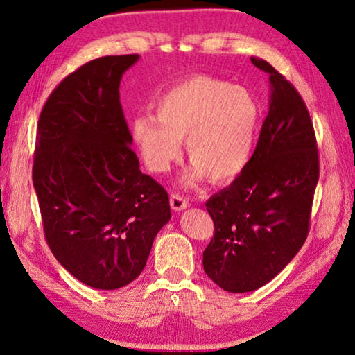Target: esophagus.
Wrapping results in <instances>:
<instances>
[{
    "mask_svg": "<svg viewBox=\"0 0 355 355\" xmlns=\"http://www.w3.org/2000/svg\"><path fill=\"white\" fill-rule=\"evenodd\" d=\"M188 207H189L188 199H184V197L178 196V194L171 196V208L173 209V211H182V209H186Z\"/></svg>",
    "mask_w": 355,
    "mask_h": 355,
    "instance_id": "esophagus-1",
    "label": "esophagus"
}]
</instances>
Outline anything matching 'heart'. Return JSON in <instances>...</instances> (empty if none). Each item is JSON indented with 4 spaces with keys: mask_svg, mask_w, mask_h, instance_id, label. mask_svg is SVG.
Returning a JSON list of instances; mask_svg holds the SVG:
<instances>
[{
    "mask_svg": "<svg viewBox=\"0 0 355 355\" xmlns=\"http://www.w3.org/2000/svg\"><path fill=\"white\" fill-rule=\"evenodd\" d=\"M153 114L131 122V139L144 166L164 173L182 153L192 161L184 182L207 175L227 182L241 173L254 155L261 125V105L248 87L209 75H194L173 84L155 101Z\"/></svg>",
    "mask_w": 355,
    "mask_h": 355,
    "instance_id": "obj_1",
    "label": "heart"
}]
</instances>
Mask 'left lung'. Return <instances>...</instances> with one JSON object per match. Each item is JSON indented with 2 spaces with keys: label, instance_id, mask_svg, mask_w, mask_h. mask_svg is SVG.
Segmentation results:
<instances>
[{
  "label": "left lung",
  "instance_id": "left-lung-1",
  "mask_svg": "<svg viewBox=\"0 0 355 355\" xmlns=\"http://www.w3.org/2000/svg\"><path fill=\"white\" fill-rule=\"evenodd\" d=\"M269 111L255 152L233 183L209 197L214 236L203 269L228 293L255 291L271 282L302 248L320 178L316 137L307 106L271 64Z\"/></svg>",
  "mask_w": 355,
  "mask_h": 355
}]
</instances>
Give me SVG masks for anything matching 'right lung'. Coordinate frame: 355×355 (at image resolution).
I'll return each instance as SVG.
<instances>
[{"mask_svg":"<svg viewBox=\"0 0 355 355\" xmlns=\"http://www.w3.org/2000/svg\"><path fill=\"white\" fill-rule=\"evenodd\" d=\"M137 59L84 64L51 92L37 125L33 183L46 243L97 290L133 282L171 219L166 189L139 169L120 105V81Z\"/></svg>","mask_w":355,"mask_h":355,"instance_id":"obj_1","label":"right lung"}]
</instances>
